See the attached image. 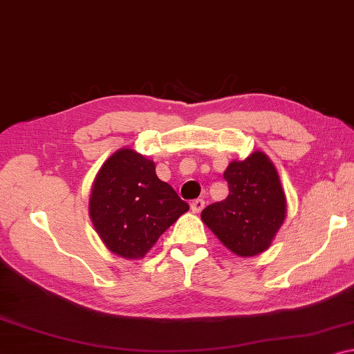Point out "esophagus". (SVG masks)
Here are the masks:
<instances>
[{"mask_svg":"<svg viewBox=\"0 0 354 354\" xmlns=\"http://www.w3.org/2000/svg\"><path fill=\"white\" fill-rule=\"evenodd\" d=\"M205 208V202L202 198H197V200H192V203H191V209H192V213H200V211H202Z\"/></svg>","mask_w":354,"mask_h":354,"instance_id":"esophagus-1","label":"esophagus"}]
</instances>
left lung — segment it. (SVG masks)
<instances>
[{"label":"left lung","mask_w":354,"mask_h":354,"mask_svg":"<svg viewBox=\"0 0 354 354\" xmlns=\"http://www.w3.org/2000/svg\"><path fill=\"white\" fill-rule=\"evenodd\" d=\"M229 195L208 205L202 221L221 243L240 257L268 250L286 218V195L273 162L261 151L232 160L224 171Z\"/></svg>","instance_id":"obj_1"}]
</instances>
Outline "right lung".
<instances>
[{
  "mask_svg": "<svg viewBox=\"0 0 354 354\" xmlns=\"http://www.w3.org/2000/svg\"><path fill=\"white\" fill-rule=\"evenodd\" d=\"M189 205L156 175V163L130 147L109 156L93 179L88 216L111 252L143 259Z\"/></svg>",
  "mask_w": 354,
  "mask_h": 354,
  "instance_id": "obj_1",
  "label": "right lung"
}]
</instances>
